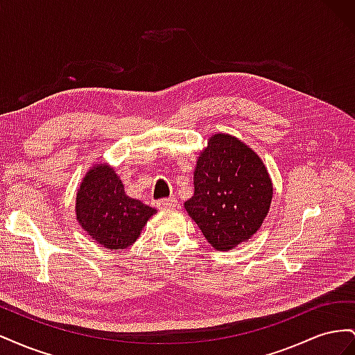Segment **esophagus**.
<instances>
[{
  "label": "esophagus",
  "mask_w": 355,
  "mask_h": 355,
  "mask_svg": "<svg viewBox=\"0 0 355 355\" xmlns=\"http://www.w3.org/2000/svg\"><path fill=\"white\" fill-rule=\"evenodd\" d=\"M158 209L161 210H170V209H175L178 207V200L175 197H170V198H166V200H161L158 201Z\"/></svg>",
  "instance_id": "obj_1"
}]
</instances>
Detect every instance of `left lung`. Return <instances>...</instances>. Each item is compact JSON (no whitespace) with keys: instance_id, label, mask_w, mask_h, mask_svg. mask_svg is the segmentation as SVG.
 I'll return each mask as SVG.
<instances>
[{"instance_id":"obj_1","label":"left lung","mask_w":355,"mask_h":355,"mask_svg":"<svg viewBox=\"0 0 355 355\" xmlns=\"http://www.w3.org/2000/svg\"><path fill=\"white\" fill-rule=\"evenodd\" d=\"M272 192L261 157L235 136L216 133L197 157L194 196L185 210L213 249L228 252L259 231Z\"/></svg>"}]
</instances>
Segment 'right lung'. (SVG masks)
I'll return each instance as SVG.
<instances>
[{"label": "right lung", "instance_id": "1", "mask_svg": "<svg viewBox=\"0 0 355 355\" xmlns=\"http://www.w3.org/2000/svg\"><path fill=\"white\" fill-rule=\"evenodd\" d=\"M155 213V209L125 194L120 176L106 163L89 168L75 198V214L81 228L111 250L130 247Z\"/></svg>", "mask_w": 355, "mask_h": 355}]
</instances>
